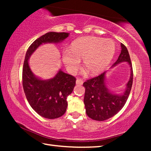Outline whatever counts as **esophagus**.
Returning <instances> with one entry per match:
<instances>
[{"instance_id": "34e87169", "label": "esophagus", "mask_w": 151, "mask_h": 151, "mask_svg": "<svg viewBox=\"0 0 151 151\" xmlns=\"http://www.w3.org/2000/svg\"><path fill=\"white\" fill-rule=\"evenodd\" d=\"M76 84L77 85H82L83 84V81L81 78H77L76 81Z\"/></svg>"}]
</instances>
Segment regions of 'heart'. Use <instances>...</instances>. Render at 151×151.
Here are the masks:
<instances>
[{"label": "heart", "instance_id": "heart-1", "mask_svg": "<svg viewBox=\"0 0 151 151\" xmlns=\"http://www.w3.org/2000/svg\"><path fill=\"white\" fill-rule=\"evenodd\" d=\"M116 47L111 40L94 37L76 40L71 48H66L63 52V60L71 72L76 70L83 59L84 67L91 75L101 73L111 62Z\"/></svg>", "mask_w": 151, "mask_h": 151}]
</instances>
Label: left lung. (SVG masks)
Listing matches in <instances>:
<instances>
[{"label":"left lung","mask_w":151,"mask_h":151,"mask_svg":"<svg viewBox=\"0 0 151 151\" xmlns=\"http://www.w3.org/2000/svg\"><path fill=\"white\" fill-rule=\"evenodd\" d=\"M121 45V54L112 66L122 62H128L130 65L131 77L127 84V88L124 93L121 94H116L110 92L105 84L106 72L88 79L83 83L85 88L84 103L86 114L95 121H105L118 113L126 103L131 93L133 81L132 63L127 47L122 43Z\"/></svg>","instance_id":"obj_1"}]
</instances>
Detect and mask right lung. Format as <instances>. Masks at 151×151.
Segmentation results:
<instances>
[{
	"mask_svg": "<svg viewBox=\"0 0 151 151\" xmlns=\"http://www.w3.org/2000/svg\"><path fill=\"white\" fill-rule=\"evenodd\" d=\"M68 33L50 32L35 40L28 48L22 68V86L25 96L35 112L46 119L63 116L67 108L68 96L76 85V78L60 70L55 77L41 80L33 75L28 60L43 43H58L68 37Z\"/></svg>",
	"mask_w": 151,
	"mask_h": 151,
	"instance_id": "add662e5",
	"label": "right lung"
}]
</instances>
